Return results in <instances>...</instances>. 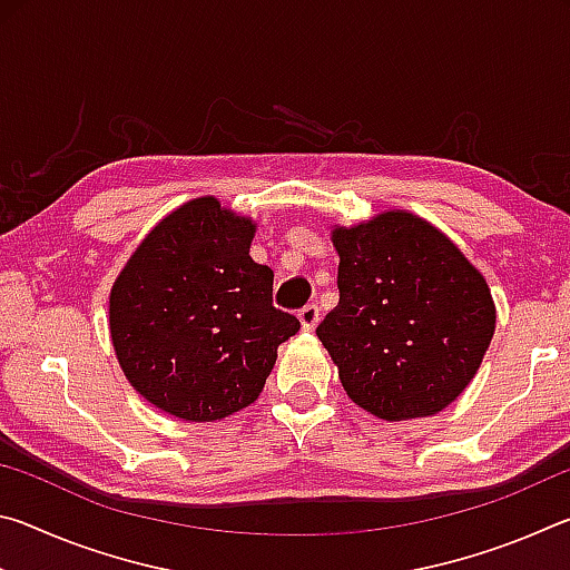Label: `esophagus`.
Masks as SVG:
<instances>
[{
  "label": "esophagus",
  "mask_w": 570,
  "mask_h": 570,
  "mask_svg": "<svg viewBox=\"0 0 570 570\" xmlns=\"http://www.w3.org/2000/svg\"><path fill=\"white\" fill-rule=\"evenodd\" d=\"M298 322H302V326L306 332H312L316 324H320V306L316 304H306L302 312H298Z\"/></svg>",
  "instance_id": "obj_1"
}]
</instances>
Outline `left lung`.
Returning <instances> with one entry per match:
<instances>
[{
    "mask_svg": "<svg viewBox=\"0 0 570 570\" xmlns=\"http://www.w3.org/2000/svg\"><path fill=\"white\" fill-rule=\"evenodd\" d=\"M340 304L316 326L342 387L374 417H430L475 377L495 332L485 278L428 220L387 210L332 230Z\"/></svg>",
    "mask_w": 570,
    "mask_h": 570,
    "instance_id": "obj_1",
    "label": "left lung"
}]
</instances>
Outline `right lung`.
<instances>
[{"mask_svg": "<svg viewBox=\"0 0 570 570\" xmlns=\"http://www.w3.org/2000/svg\"><path fill=\"white\" fill-rule=\"evenodd\" d=\"M256 224L193 198L142 238L110 292L125 377L158 410L214 422L248 407L298 320L272 304L274 272L248 256Z\"/></svg>", "mask_w": 570, "mask_h": 570, "instance_id": "1", "label": "right lung"}]
</instances>
